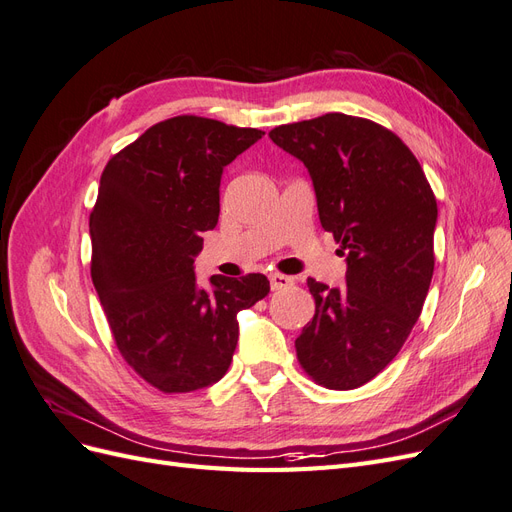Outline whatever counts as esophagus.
<instances>
[{
    "instance_id": "esophagus-1",
    "label": "esophagus",
    "mask_w": 512,
    "mask_h": 512,
    "mask_svg": "<svg viewBox=\"0 0 512 512\" xmlns=\"http://www.w3.org/2000/svg\"><path fill=\"white\" fill-rule=\"evenodd\" d=\"M269 280H271V288H273V290H282V288H286V286L292 284V277H290V275H284V273H271Z\"/></svg>"
}]
</instances>
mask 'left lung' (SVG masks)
I'll list each match as a JSON object with an SVG mask.
<instances>
[{
  "label": "left lung",
  "instance_id": "8db88e82",
  "mask_svg": "<svg viewBox=\"0 0 512 512\" xmlns=\"http://www.w3.org/2000/svg\"><path fill=\"white\" fill-rule=\"evenodd\" d=\"M271 141L312 175L322 228L346 254V286L309 277L316 314L294 342L324 389H359L389 365L423 312L438 203L421 164L380 123L344 113L286 123Z\"/></svg>",
  "mask_w": 512,
  "mask_h": 512
}]
</instances>
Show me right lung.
Returning a JSON list of instances; mask_svg holds the SVG:
<instances>
[{"label": "right lung", "instance_id": "right-lung-1", "mask_svg": "<svg viewBox=\"0 0 512 512\" xmlns=\"http://www.w3.org/2000/svg\"><path fill=\"white\" fill-rule=\"evenodd\" d=\"M262 136L179 115L104 166L89 215L91 280L123 361L162 393L218 382L237 348V314L271 290L262 273L213 275V290L194 275L200 232L218 224L222 170Z\"/></svg>", "mask_w": 512, "mask_h": 512}]
</instances>
